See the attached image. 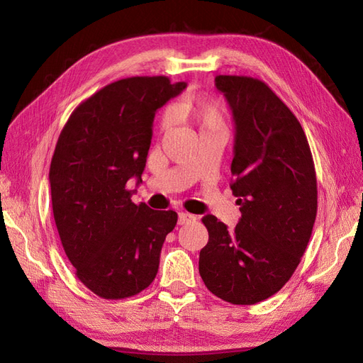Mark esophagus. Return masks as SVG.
Masks as SVG:
<instances>
[{
    "instance_id": "1",
    "label": "esophagus",
    "mask_w": 363,
    "mask_h": 363,
    "mask_svg": "<svg viewBox=\"0 0 363 363\" xmlns=\"http://www.w3.org/2000/svg\"><path fill=\"white\" fill-rule=\"evenodd\" d=\"M195 219H196L195 215L186 213V212H180V213H179V224H180V225H188V224L194 223Z\"/></svg>"
}]
</instances>
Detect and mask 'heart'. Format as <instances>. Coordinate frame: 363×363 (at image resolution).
<instances>
[{
    "label": "heart",
    "instance_id": "b5f03b06",
    "mask_svg": "<svg viewBox=\"0 0 363 363\" xmlns=\"http://www.w3.org/2000/svg\"><path fill=\"white\" fill-rule=\"evenodd\" d=\"M174 115L188 121L200 133L213 130H225L227 119L223 104L199 95H186L174 106ZM168 125V118L160 119L159 130L163 131Z\"/></svg>",
    "mask_w": 363,
    "mask_h": 363
}]
</instances>
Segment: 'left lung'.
<instances>
[{"mask_svg": "<svg viewBox=\"0 0 363 363\" xmlns=\"http://www.w3.org/2000/svg\"><path fill=\"white\" fill-rule=\"evenodd\" d=\"M236 136L230 188L242 213L233 232L201 221L208 242L200 276L218 298L255 304L279 292L309 244L318 208L316 172L300 121L271 87L247 75H216Z\"/></svg>", "mask_w": 363, "mask_h": 363, "instance_id": "8db88e82", "label": "left lung"}]
</instances>
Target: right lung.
<instances>
[{"instance_id": "1", "label": "right lung", "mask_w": 363, "mask_h": 363, "mask_svg": "<svg viewBox=\"0 0 363 363\" xmlns=\"http://www.w3.org/2000/svg\"><path fill=\"white\" fill-rule=\"evenodd\" d=\"M186 83L128 77L80 103L51 159L54 221L75 276L95 295L121 300L148 288L159 269L174 211L131 201L128 180L144 172L157 108Z\"/></svg>"}]
</instances>
